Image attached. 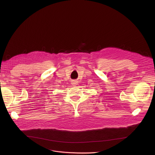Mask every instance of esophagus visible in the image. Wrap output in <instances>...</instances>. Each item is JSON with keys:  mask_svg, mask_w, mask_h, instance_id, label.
<instances>
[{"mask_svg": "<svg viewBox=\"0 0 155 155\" xmlns=\"http://www.w3.org/2000/svg\"><path fill=\"white\" fill-rule=\"evenodd\" d=\"M72 85L75 86V85H76L77 84V82L76 81H72Z\"/></svg>", "mask_w": 155, "mask_h": 155, "instance_id": "obj_1", "label": "esophagus"}]
</instances>
